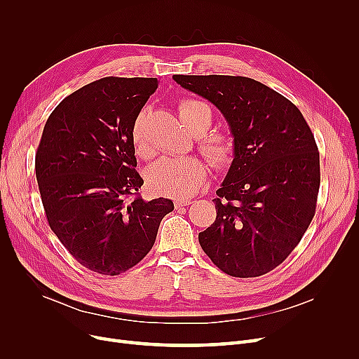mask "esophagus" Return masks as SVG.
<instances>
[{"label": "esophagus", "instance_id": "esophagus-1", "mask_svg": "<svg viewBox=\"0 0 359 359\" xmlns=\"http://www.w3.org/2000/svg\"><path fill=\"white\" fill-rule=\"evenodd\" d=\"M192 203L191 199H176L175 201V206L176 208H182V206H189Z\"/></svg>", "mask_w": 359, "mask_h": 359}]
</instances>
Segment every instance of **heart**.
Returning <instances> with one entry per match:
<instances>
[{"mask_svg": "<svg viewBox=\"0 0 359 359\" xmlns=\"http://www.w3.org/2000/svg\"><path fill=\"white\" fill-rule=\"evenodd\" d=\"M179 115L195 135H201V148L214 165L225 167L233 161L234 142L230 135L221 132L202 135L212 122L208 106L201 100L186 99L179 104ZM142 116L144 113L134 121L130 129L132 144L141 156L147 153ZM206 173L208 168L205 161L196 156H164L149 167L148 183L154 191L180 199L196 194L206 179Z\"/></svg>", "mask_w": 359, "mask_h": 359, "instance_id": "obj_1", "label": "heart"}]
</instances>
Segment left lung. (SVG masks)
<instances>
[{
	"instance_id": "obj_1",
	"label": "left lung",
	"mask_w": 359,
	"mask_h": 359,
	"mask_svg": "<svg viewBox=\"0 0 359 359\" xmlns=\"http://www.w3.org/2000/svg\"><path fill=\"white\" fill-rule=\"evenodd\" d=\"M211 102L229 123L234 158L217 191V218L199 233L222 272H271L297 248L314 217L318 151L304 116L271 87L233 75H173Z\"/></svg>"
}]
</instances>
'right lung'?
<instances>
[{
  "mask_svg": "<svg viewBox=\"0 0 359 359\" xmlns=\"http://www.w3.org/2000/svg\"><path fill=\"white\" fill-rule=\"evenodd\" d=\"M157 79L106 77L65 97L48 118L36 179L49 227L80 265L119 275L153 248L167 198L129 199L144 184L130 129Z\"/></svg>",
  "mask_w": 359,
  "mask_h": 359,
  "instance_id": "obj_1",
  "label": "right lung"
}]
</instances>
